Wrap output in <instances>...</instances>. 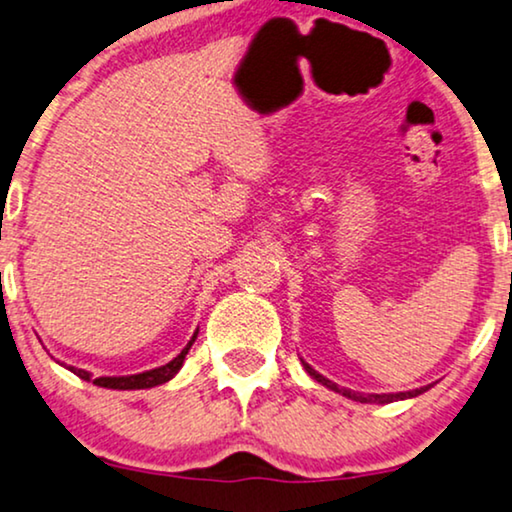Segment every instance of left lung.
<instances>
[{
    "instance_id": "1",
    "label": "left lung",
    "mask_w": 512,
    "mask_h": 512,
    "mask_svg": "<svg viewBox=\"0 0 512 512\" xmlns=\"http://www.w3.org/2000/svg\"><path fill=\"white\" fill-rule=\"evenodd\" d=\"M302 365H304V370L309 372L311 377L318 381V384L327 386V388H330V391H335V393H342V395H346V398L356 400V403H377V405H386V403H395V400L417 398L419 393H424V391H428V388H431V384H428V386L414 388V391H405V393H367V395H365V393H356V391H349V388H339L337 384H332L330 379H325L323 374H318L309 363H304V360H302Z\"/></svg>"
}]
</instances>
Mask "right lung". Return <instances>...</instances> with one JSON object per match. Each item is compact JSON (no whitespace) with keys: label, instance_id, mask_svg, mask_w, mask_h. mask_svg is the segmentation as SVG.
Wrapping results in <instances>:
<instances>
[{"label":"right lung","instance_id":"right-lung-1","mask_svg":"<svg viewBox=\"0 0 512 512\" xmlns=\"http://www.w3.org/2000/svg\"><path fill=\"white\" fill-rule=\"evenodd\" d=\"M196 335H199V332H194V337L189 339V344L180 351V356H175L166 365L154 367V370H147V372H140V374H128V377H98V379H93V384L102 386V388H117V391H135V388H152V386L166 384V381L175 377L177 370L182 367V363H185V356L189 353V349H192ZM70 372L77 374L79 379L91 381V372L79 370V367H70Z\"/></svg>","mask_w":512,"mask_h":512}]
</instances>
